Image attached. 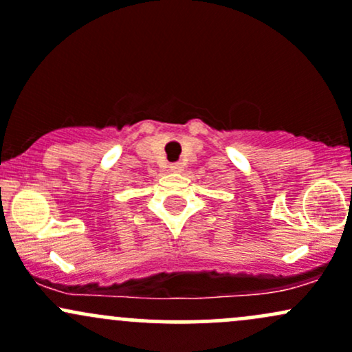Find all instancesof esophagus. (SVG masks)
Listing matches in <instances>:
<instances>
[{"instance_id":"1","label":"esophagus","mask_w":352,"mask_h":352,"mask_svg":"<svg viewBox=\"0 0 352 352\" xmlns=\"http://www.w3.org/2000/svg\"><path fill=\"white\" fill-rule=\"evenodd\" d=\"M169 168H171V171H175V173L183 171V164H181V163H173L171 166H169Z\"/></svg>"}]
</instances>
